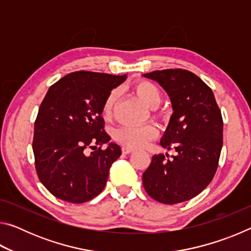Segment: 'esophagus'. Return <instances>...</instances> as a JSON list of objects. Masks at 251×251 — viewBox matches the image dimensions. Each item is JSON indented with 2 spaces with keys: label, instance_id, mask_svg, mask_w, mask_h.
Segmentation results:
<instances>
[{
  "label": "esophagus",
  "instance_id": "obj_1",
  "mask_svg": "<svg viewBox=\"0 0 251 251\" xmlns=\"http://www.w3.org/2000/svg\"><path fill=\"white\" fill-rule=\"evenodd\" d=\"M122 151H123V154L127 155V154H130V152H133V151H134V150H133V148H130V147L124 146V147L122 148Z\"/></svg>",
  "mask_w": 251,
  "mask_h": 251
}]
</instances>
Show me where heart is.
<instances>
[{
  "mask_svg": "<svg viewBox=\"0 0 251 251\" xmlns=\"http://www.w3.org/2000/svg\"><path fill=\"white\" fill-rule=\"evenodd\" d=\"M133 91L138 99H141L148 107L156 108L161 101V91L154 83L148 80H138L133 86ZM120 96L117 90L109 93L101 107V114L105 118H110L113 115V110ZM156 127L154 125L144 126H123L117 128L114 133V138L122 145L131 148L145 147L148 143L157 137Z\"/></svg>",
  "mask_w": 251,
  "mask_h": 251,
  "instance_id": "obj_1",
  "label": "heart"
}]
</instances>
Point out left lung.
Returning a JSON list of instances; mask_svg holds the SVG:
<instances>
[{
  "label": "left lung",
  "instance_id": "left-lung-1",
  "mask_svg": "<svg viewBox=\"0 0 251 251\" xmlns=\"http://www.w3.org/2000/svg\"><path fill=\"white\" fill-rule=\"evenodd\" d=\"M156 80L171 99L173 114L160 145L176 155L152 156L143 174L150 196L174 205L189 201L209 185L217 171L223 147V117L214 93L197 75L186 70L144 74Z\"/></svg>",
  "mask_w": 251,
  "mask_h": 251
}]
</instances>
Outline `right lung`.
<instances>
[{"mask_svg":"<svg viewBox=\"0 0 251 251\" xmlns=\"http://www.w3.org/2000/svg\"><path fill=\"white\" fill-rule=\"evenodd\" d=\"M127 78L95 72L67 74L49 88L34 124L33 152L42 184L62 201L82 203L104 189L120 145L104 130L101 107ZM92 151H88V148Z\"/></svg>","mask_w":251,"mask_h":251,"instance_id":"add662e5","label":"right lung"}]
</instances>
